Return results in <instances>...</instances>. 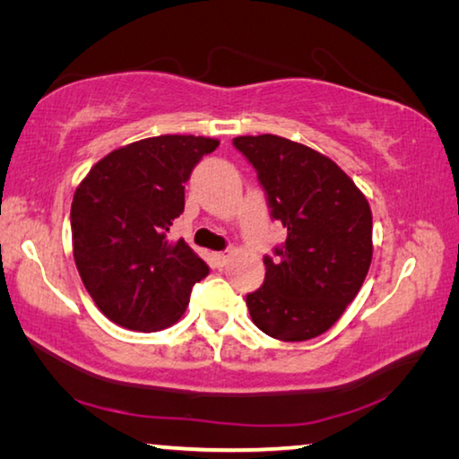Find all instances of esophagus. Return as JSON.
I'll return each instance as SVG.
<instances>
[{"label": "esophagus", "instance_id": "esophagus-1", "mask_svg": "<svg viewBox=\"0 0 459 459\" xmlns=\"http://www.w3.org/2000/svg\"><path fill=\"white\" fill-rule=\"evenodd\" d=\"M229 261H230V251H224V253H216V255H214L216 267H224Z\"/></svg>", "mask_w": 459, "mask_h": 459}]
</instances>
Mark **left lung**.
Segmentation results:
<instances>
[{
  "label": "left lung",
  "mask_w": 459,
  "mask_h": 459,
  "mask_svg": "<svg viewBox=\"0 0 459 459\" xmlns=\"http://www.w3.org/2000/svg\"><path fill=\"white\" fill-rule=\"evenodd\" d=\"M237 150L257 169L271 216L287 238L265 257V281L247 295L267 336L304 342L330 330L356 298L372 261L368 200L312 147L279 135H240Z\"/></svg>",
  "instance_id": "1"
}]
</instances>
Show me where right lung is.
I'll return each instance as SVG.
<instances>
[{
  "mask_svg": "<svg viewBox=\"0 0 459 459\" xmlns=\"http://www.w3.org/2000/svg\"><path fill=\"white\" fill-rule=\"evenodd\" d=\"M219 139L147 137L91 168L71 206L73 253L97 307L127 330L169 328L208 265L168 232L184 212V184Z\"/></svg>",
  "mask_w": 459,
  "mask_h": 459,
  "instance_id": "right-lung-1",
  "label": "right lung"
}]
</instances>
